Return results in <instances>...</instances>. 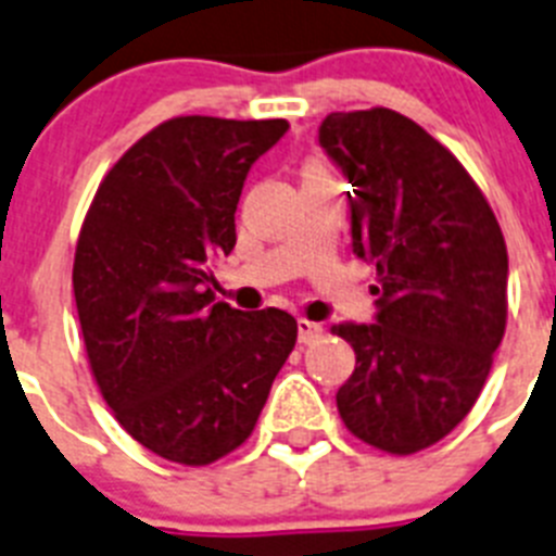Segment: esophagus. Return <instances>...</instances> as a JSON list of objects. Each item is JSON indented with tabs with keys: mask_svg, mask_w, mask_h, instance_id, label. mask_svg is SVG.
Returning a JSON list of instances; mask_svg holds the SVG:
<instances>
[{
	"mask_svg": "<svg viewBox=\"0 0 556 556\" xmlns=\"http://www.w3.org/2000/svg\"><path fill=\"white\" fill-rule=\"evenodd\" d=\"M296 330H299V344H313V341L321 336V325H316V321H311V318H299Z\"/></svg>",
	"mask_w": 556,
	"mask_h": 556,
	"instance_id": "obj_1",
	"label": "esophagus"
}]
</instances>
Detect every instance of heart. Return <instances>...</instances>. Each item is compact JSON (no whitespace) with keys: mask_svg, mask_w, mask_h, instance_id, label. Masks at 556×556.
I'll use <instances>...</instances> for the list:
<instances>
[{"mask_svg":"<svg viewBox=\"0 0 556 556\" xmlns=\"http://www.w3.org/2000/svg\"><path fill=\"white\" fill-rule=\"evenodd\" d=\"M313 170H318V167H311V170H307V173H313Z\"/></svg>","mask_w":556,"mask_h":556,"instance_id":"b5f03b06","label":"heart"}]
</instances>
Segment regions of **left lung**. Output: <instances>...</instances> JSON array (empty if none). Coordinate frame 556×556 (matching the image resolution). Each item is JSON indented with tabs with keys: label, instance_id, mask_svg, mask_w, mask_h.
<instances>
[{
	"label": "left lung",
	"instance_id": "1",
	"mask_svg": "<svg viewBox=\"0 0 556 556\" xmlns=\"http://www.w3.org/2000/svg\"><path fill=\"white\" fill-rule=\"evenodd\" d=\"M318 144L352 185V251L378 268L375 321L332 327L355 350L338 414L380 451L417 453L484 389L506 327L504 235L458 159L397 111H336Z\"/></svg>",
	"mask_w": 556,
	"mask_h": 556
}]
</instances>
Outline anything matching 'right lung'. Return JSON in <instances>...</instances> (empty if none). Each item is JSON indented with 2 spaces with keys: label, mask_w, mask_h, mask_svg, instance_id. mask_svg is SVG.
Segmentation results:
<instances>
[{
  "label": "right lung",
  "mask_w": 556,
  "mask_h": 556,
  "mask_svg": "<svg viewBox=\"0 0 556 556\" xmlns=\"http://www.w3.org/2000/svg\"><path fill=\"white\" fill-rule=\"evenodd\" d=\"M285 131V119H167L111 167L77 238L72 288L94 380L167 462L210 465L243 445L296 344L291 313L235 311L210 291L251 164Z\"/></svg>",
  "instance_id": "add662e5"
}]
</instances>
